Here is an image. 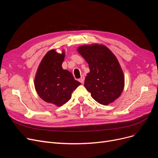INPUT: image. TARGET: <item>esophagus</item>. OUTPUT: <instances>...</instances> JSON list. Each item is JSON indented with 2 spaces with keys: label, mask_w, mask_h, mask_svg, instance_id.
Instances as JSON below:
<instances>
[{
  "label": "esophagus",
  "mask_w": 158,
  "mask_h": 158,
  "mask_svg": "<svg viewBox=\"0 0 158 158\" xmlns=\"http://www.w3.org/2000/svg\"><path fill=\"white\" fill-rule=\"evenodd\" d=\"M79 81L81 82V83L83 84L84 83V81H85V76H81V78L79 79Z\"/></svg>",
  "instance_id": "esophagus-1"
}]
</instances>
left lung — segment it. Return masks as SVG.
<instances>
[{
    "instance_id": "left-lung-1",
    "label": "left lung",
    "mask_w": 158,
    "mask_h": 158,
    "mask_svg": "<svg viewBox=\"0 0 158 158\" xmlns=\"http://www.w3.org/2000/svg\"><path fill=\"white\" fill-rule=\"evenodd\" d=\"M77 51L88 63L90 72L84 85L91 96L101 104L114 102L124 88L123 73L117 57L103 45L81 46Z\"/></svg>"
}]
</instances>
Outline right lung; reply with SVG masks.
<instances>
[{"instance_id":"obj_1","label":"right lung","mask_w":158,"mask_h":158,"mask_svg":"<svg viewBox=\"0 0 158 158\" xmlns=\"http://www.w3.org/2000/svg\"><path fill=\"white\" fill-rule=\"evenodd\" d=\"M64 52L49 51L41 60L35 79V86L40 97L48 103L61 106L67 102L72 93L81 83L72 73L62 68Z\"/></svg>"}]
</instances>
